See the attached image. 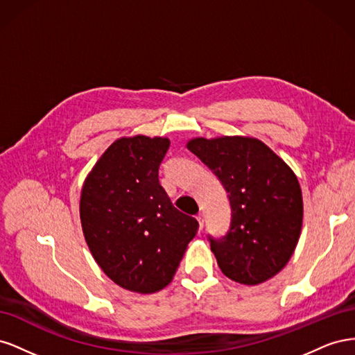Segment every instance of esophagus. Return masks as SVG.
<instances>
[{
	"label": "esophagus",
	"mask_w": 355,
	"mask_h": 355,
	"mask_svg": "<svg viewBox=\"0 0 355 355\" xmlns=\"http://www.w3.org/2000/svg\"><path fill=\"white\" fill-rule=\"evenodd\" d=\"M197 220H198V223H200V231H202V218L200 216V214L197 216Z\"/></svg>",
	"instance_id": "obj_1"
}]
</instances>
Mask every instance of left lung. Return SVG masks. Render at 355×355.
<instances>
[{
    "mask_svg": "<svg viewBox=\"0 0 355 355\" xmlns=\"http://www.w3.org/2000/svg\"><path fill=\"white\" fill-rule=\"evenodd\" d=\"M227 191L231 222L220 239L207 235L220 271L254 286L280 272L302 230L297 178L284 161L253 137H197L188 142Z\"/></svg>",
    "mask_w": 355,
    "mask_h": 355,
    "instance_id": "left-lung-1",
    "label": "left lung"
}]
</instances>
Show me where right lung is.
Returning <instances> with one entry per match:
<instances>
[{"label":"right lung","instance_id":"obj_1","mask_svg":"<svg viewBox=\"0 0 355 355\" xmlns=\"http://www.w3.org/2000/svg\"><path fill=\"white\" fill-rule=\"evenodd\" d=\"M166 137L118 139L84 182L80 216L93 257L114 283L154 293L173 278L198 222L179 211L161 187Z\"/></svg>","mask_w":355,"mask_h":355}]
</instances>
